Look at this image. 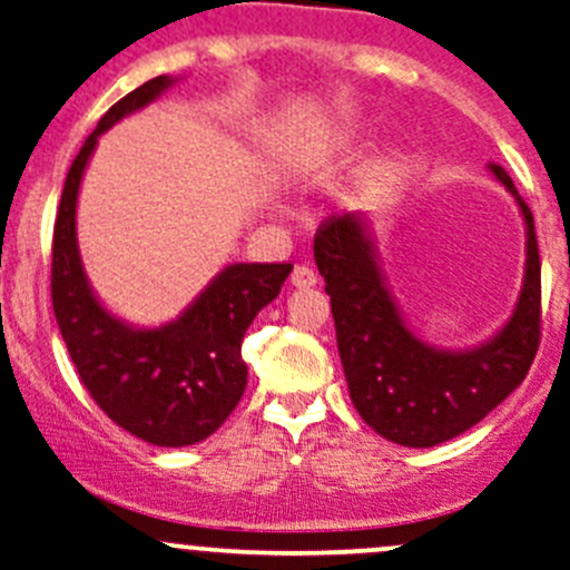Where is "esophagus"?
Returning <instances> with one entry per match:
<instances>
[{
    "label": "esophagus",
    "instance_id": "1",
    "mask_svg": "<svg viewBox=\"0 0 570 570\" xmlns=\"http://www.w3.org/2000/svg\"><path fill=\"white\" fill-rule=\"evenodd\" d=\"M292 286H297V289H308V286L316 284V273L314 267L308 265H297L295 269H292Z\"/></svg>",
    "mask_w": 570,
    "mask_h": 570
}]
</instances>
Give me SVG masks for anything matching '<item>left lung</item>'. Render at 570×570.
<instances>
[{"instance_id":"left-lung-1","label":"left lung","mask_w":570,"mask_h":570,"mask_svg":"<svg viewBox=\"0 0 570 570\" xmlns=\"http://www.w3.org/2000/svg\"><path fill=\"white\" fill-rule=\"evenodd\" d=\"M491 171L522 207L527 275L511 322L481 350L436 352L406 331L355 215H331L316 229V267L331 295L352 404L376 434L399 445H440L481 423L522 385L541 346L535 224L508 171L497 164Z\"/></svg>"}]
</instances>
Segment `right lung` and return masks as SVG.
<instances>
[{"label":"right lung","mask_w":570,"mask_h":570,"mask_svg":"<svg viewBox=\"0 0 570 570\" xmlns=\"http://www.w3.org/2000/svg\"><path fill=\"white\" fill-rule=\"evenodd\" d=\"M155 76L111 106L87 136L62 188L51 245V303L68 355L95 404L117 426L160 448L207 440L243 399L248 368L239 357L254 316L278 297L284 265H232L171 325L134 331L106 314L83 278L76 248V196L98 136L169 87Z\"/></svg>","instance_id":"obj_1"}]
</instances>
